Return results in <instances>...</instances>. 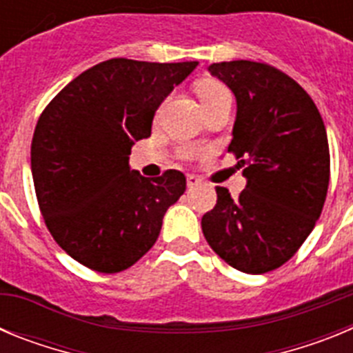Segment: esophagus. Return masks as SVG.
Returning <instances> with one entry per match:
<instances>
[{
  "label": "esophagus",
  "mask_w": 353,
  "mask_h": 353,
  "mask_svg": "<svg viewBox=\"0 0 353 353\" xmlns=\"http://www.w3.org/2000/svg\"><path fill=\"white\" fill-rule=\"evenodd\" d=\"M199 182H201V180H199L198 176H194V174H187V187H196L199 185Z\"/></svg>",
  "instance_id": "1"
}]
</instances>
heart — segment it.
<instances>
[{
	"label": "heart",
	"mask_w": 353,
	"mask_h": 353,
	"mask_svg": "<svg viewBox=\"0 0 353 353\" xmlns=\"http://www.w3.org/2000/svg\"><path fill=\"white\" fill-rule=\"evenodd\" d=\"M198 97L199 102H201V108H203V105L212 104V102L224 99V97H230V93L217 81H201L198 84Z\"/></svg>",
	"instance_id": "heart-1"
}]
</instances>
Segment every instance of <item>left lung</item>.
Listing matches in <instances>:
<instances>
[{"label":"left lung","instance_id":"8db88e82","mask_svg":"<svg viewBox=\"0 0 353 353\" xmlns=\"http://www.w3.org/2000/svg\"><path fill=\"white\" fill-rule=\"evenodd\" d=\"M208 72L235 95L228 152L248 183L239 198L217 187L201 230L233 269L270 272L299 251L322 214L330 174L325 125L301 84L270 65L235 60Z\"/></svg>","mask_w":353,"mask_h":353}]
</instances>
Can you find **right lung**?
Masks as SVG:
<instances>
[{"label":"right lung","mask_w":353,"mask_h":353,"mask_svg":"<svg viewBox=\"0 0 353 353\" xmlns=\"http://www.w3.org/2000/svg\"><path fill=\"white\" fill-rule=\"evenodd\" d=\"M198 61L113 58L79 74L43 109L31 141V174L52 239L97 272L129 269L159 239L162 217L185 192L182 171L145 179L130 170L162 101Z\"/></svg>","instance_id":"right-lung-1"}]
</instances>
